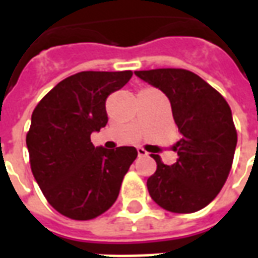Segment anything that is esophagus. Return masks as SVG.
Returning a JSON list of instances; mask_svg holds the SVG:
<instances>
[{
	"mask_svg": "<svg viewBox=\"0 0 258 258\" xmlns=\"http://www.w3.org/2000/svg\"><path fill=\"white\" fill-rule=\"evenodd\" d=\"M137 152H138V156H140V157L148 156V152H146L144 148H138V149H137Z\"/></svg>",
	"mask_w": 258,
	"mask_h": 258,
	"instance_id": "esophagus-1",
	"label": "esophagus"
}]
</instances>
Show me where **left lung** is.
Listing matches in <instances>:
<instances>
[{
    "label": "left lung",
    "mask_w": 258,
    "mask_h": 258,
    "mask_svg": "<svg viewBox=\"0 0 258 258\" xmlns=\"http://www.w3.org/2000/svg\"><path fill=\"white\" fill-rule=\"evenodd\" d=\"M170 99L182 138L173 146L178 159L166 166L152 155L157 168L148 178L151 198L171 213H195L220 194L232 167L238 142L231 107L224 96L198 74L185 69L135 72Z\"/></svg>",
    "instance_id": "left-lung-1"
}]
</instances>
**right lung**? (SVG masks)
I'll list each match as a JSON object with an SVG mask.
<instances>
[{
  "label": "right lung",
  "mask_w": 258,
  "mask_h": 258,
  "mask_svg": "<svg viewBox=\"0 0 258 258\" xmlns=\"http://www.w3.org/2000/svg\"><path fill=\"white\" fill-rule=\"evenodd\" d=\"M133 72H81L62 80L38 102L26 135L33 175L62 216L87 221L116 202L138 152L95 148L91 134L107 123L106 98Z\"/></svg>",
  "instance_id": "1"
}]
</instances>
